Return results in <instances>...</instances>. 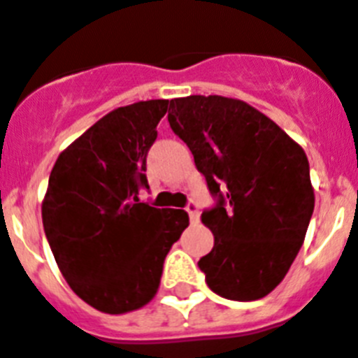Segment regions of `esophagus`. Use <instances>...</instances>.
I'll list each match as a JSON object with an SVG mask.
<instances>
[{
  "label": "esophagus",
  "instance_id": "esophagus-1",
  "mask_svg": "<svg viewBox=\"0 0 358 358\" xmlns=\"http://www.w3.org/2000/svg\"><path fill=\"white\" fill-rule=\"evenodd\" d=\"M185 211H187L189 218H191V222H196L198 216H200V206H198L194 200H191V202L187 203V207H185Z\"/></svg>",
  "mask_w": 358,
  "mask_h": 358
}]
</instances>
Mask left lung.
Listing matches in <instances>:
<instances>
[{
  "mask_svg": "<svg viewBox=\"0 0 358 358\" xmlns=\"http://www.w3.org/2000/svg\"><path fill=\"white\" fill-rule=\"evenodd\" d=\"M184 140L216 203L202 213L215 235L200 258L216 295L249 302L269 295L299 255L315 194L304 149L245 101L224 96L171 100Z\"/></svg>",
  "mask_w": 358,
  "mask_h": 358,
  "instance_id": "obj_1",
  "label": "left lung"
}]
</instances>
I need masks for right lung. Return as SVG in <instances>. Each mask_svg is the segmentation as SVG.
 I'll return each mask as SVG.
<instances>
[{"instance_id": "1", "label": "right lung", "mask_w": 358, "mask_h": 358, "mask_svg": "<svg viewBox=\"0 0 358 358\" xmlns=\"http://www.w3.org/2000/svg\"><path fill=\"white\" fill-rule=\"evenodd\" d=\"M169 100L118 107L87 129L50 171L41 216L59 271L87 304L109 315L145 306L164 260L189 225L182 209L140 202L147 152Z\"/></svg>"}]
</instances>
